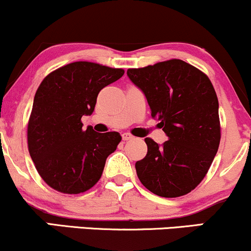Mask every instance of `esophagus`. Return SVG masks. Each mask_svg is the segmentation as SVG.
Masks as SVG:
<instances>
[{
    "mask_svg": "<svg viewBox=\"0 0 251 251\" xmlns=\"http://www.w3.org/2000/svg\"><path fill=\"white\" fill-rule=\"evenodd\" d=\"M132 138H133V137H132V135L129 134V133H124L123 134V140H124V142H127V140H131Z\"/></svg>",
    "mask_w": 251,
    "mask_h": 251,
    "instance_id": "obj_1",
    "label": "esophagus"
}]
</instances>
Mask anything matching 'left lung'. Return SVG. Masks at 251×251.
Returning <instances> with one entry per match:
<instances>
[{"mask_svg": "<svg viewBox=\"0 0 251 251\" xmlns=\"http://www.w3.org/2000/svg\"><path fill=\"white\" fill-rule=\"evenodd\" d=\"M151 116L168 135L162 146L145 138L148 153L135 163L146 189L160 197L191 192L208 174L221 142L218 99L206 74L179 59L129 68Z\"/></svg>", "mask_w": 251, "mask_h": 251, "instance_id": "8db88e82", "label": "left lung"}]
</instances>
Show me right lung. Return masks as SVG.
I'll return each instance as SVG.
<instances>
[{"label":"right lung","instance_id":"obj_1","mask_svg":"<svg viewBox=\"0 0 251 251\" xmlns=\"http://www.w3.org/2000/svg\"><path fill=\"white\" fill-rule=\"evenodd\" d=\"M123 68L76 61L48 74L37 88L28 122V151L47 185L77 195L93 188L106 159L122 142L118 132L82 128L99 92L124 75Z\"/></svg>","mask_w":251,"mask_h":251}]
</instances>
